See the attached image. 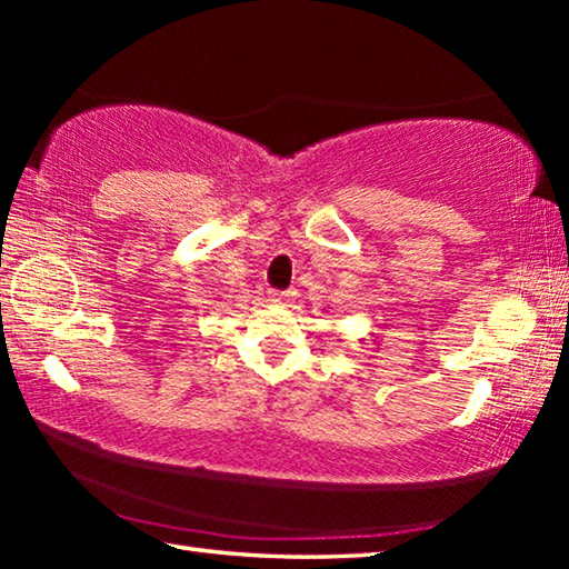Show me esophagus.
Segmentation results:
<instances>
[{"label": "esophagus", "instance_id": "1", "mask_svg": "<svg viewBox=\"0 0 569 569\" xmlns=\"http://www.w3.org/2000/svg\"><path fill=\"white\" fill-rule=\"evenodd\" d=\"M296 298V291H271V301L273 303H281L288 306Z\"/></svg>", "mask_w": 569, "mask_h": 569}]
</instances>
